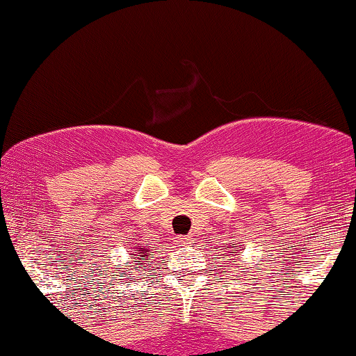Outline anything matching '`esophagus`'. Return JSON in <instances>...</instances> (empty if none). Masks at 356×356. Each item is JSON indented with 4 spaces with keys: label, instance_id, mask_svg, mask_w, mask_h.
<instances>
[{
    "label": "esophagus",
    "instance_id": "34e87169",
    "mask_svg": "<svg viewBox=\"0 0 356 356\" xmlns=\"http://www.w3.org/2000/svg\"><path fill=\"white\" fill-rule=\"evenodd\" d=\"M175 243H177V246H187L192 243V236H179V238H175Z\"/></svg>",
    "mask_w": 356,
    "mask_h": 356
}]
</instances>
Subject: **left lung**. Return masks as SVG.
Returning a JSON list of instances; mask_svg holds the SVG:
<instances>
[{
	"mask_svg": "<svg viewBox=\"0 0 356 356\" xmlns=\"http://www.w3.org/2000/svg\"><path fill=\"white\" fill-rule=\"evenodd\" d=\"M231 248H234L236 251H239V249L236 248L234 244H231ZM227 249H229V248H227ZM226 256H229V251H226ZM236 261H241V259H239V257H236V259H231V263H232V264H236ZM224 264H226V263H224Z\"/></svg>",
	"mask_w": 356,
	"mask_h": 356,
	"instance_id": "obj_1",
	"label": "left lung"
}]
</instances>
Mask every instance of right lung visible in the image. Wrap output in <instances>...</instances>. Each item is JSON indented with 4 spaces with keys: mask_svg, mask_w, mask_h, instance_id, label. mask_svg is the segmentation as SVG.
<instances>
[{
    "mask_svg": "<svg viewBox=\"0 0 356 356\" xmlns=\"http://www.w3.org/2000/svg\"><path fill=\"white\" fill-rule=\"evenodd\" d=\"M134 249H136V251H134L136 254H132V256H137V257H134V259H137V261L132 264V268H130V269H137L138 264H145L147 261L150 259L149 249H145L144 246H138V244H136V248H134ZM115 271H118V276H124V275H127V271H129V268H117ZM150 271H152V269H150ZM125 277H127V280H132V276H130V275H127Z\"/></svg>",
    "mask_w": 356,
    "mask_h": 356,
    "instance_id": "1",
    "label": "right lung"
}]
</instances>
